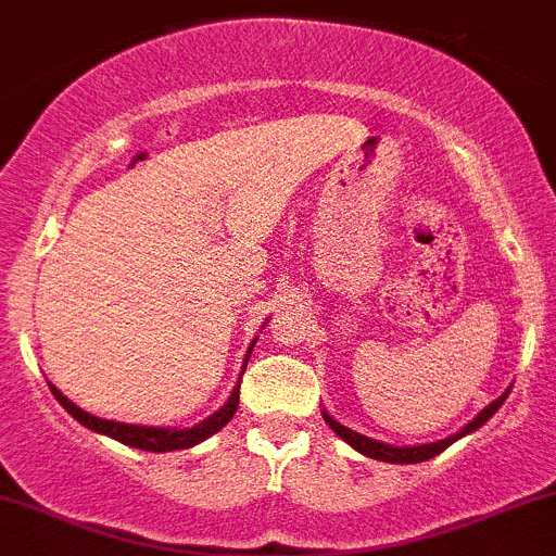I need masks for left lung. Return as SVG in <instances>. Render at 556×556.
<instances>
[{"instance_id":"left-lung-1","label":"left lung","mask_w":556,"mask_h":556,"mask_svg":"<svg viewBox=\"0 0 556 556\" xmlns=\"http://www.w3.org/2000/svg\"><path fill=\"white\" fill-rule=\"evenodd\" d=\"M506 396H509V391H506V394H501L495 402H490V405L484 407V410L479 413V416L471 420L469 426H464L458 434L447 437V440H442V442H431V445H416V447H394V445H386V442H376V440H370V437L356 434V431L346 429V426H341L338 420H332L330 416H327V413H323V416L327 420V426H330V429L336 431V434L341 437L343 442H349V445H352L354 450H359V453L367 455V458L386 460V464H420V460H429V458H434V455H440L442 450H447L455 440H460V437L469 434V431L479 429L484 420L493 418L495 410H498V407L506 402Z\"/></svg>"}]
</instances>
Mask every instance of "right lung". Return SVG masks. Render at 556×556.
<instances>
[{
    "label": "right lung",
    "mask_w": 556,
    "mask_h": 556,
    "mask_svg": "<svg viewBox=\"0 0 556 556\" xmlns=\"http://www.w3.org/2000/svg\"><path fill=\"white\" fill-rule=\"evenodd\" d=\"M253 346H250L248 359H250V354H253ZM248 359H244V367H248ZM50 389H52V394H55V400L61 402V405L66 407V410L72 413V416L77 418L81 426L98 431V434H106V437H111V440L122 442V445L149 450V453H170V450H184V447L200 445V442L207 440L210 434H215V431L224 429L239 407V383H237V389L231 391L229 402H226L218 413H213L207 420L197 424L194 429H154V426H132V424H116V420H106V418H96V416H90V413L81 410V407L74 405V402H68L66 396H63L52 383H50Z\"/></svg>",
    "instance_id": "1"
}]
</instances>
